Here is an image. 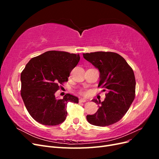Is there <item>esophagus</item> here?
I'll return each mask as SVG.
<instances>
[{
	"instance_id": "1",
	"label": "esophagus",
	"mask_w": 159,
	"mask_h": 159,
	"mask_svg": "<svg viewBox=\"0 0 159 159\" xmlns=\"http://www.w3.org/2000/svg\"><path fill=\"white\" fill-rule=\"evenodd\" d=\"M85 102H86V99H80V100H79V102H80V103H84Z\"/></svg>"
}]
</instances>
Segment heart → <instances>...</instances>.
I'll return each instance as SVG.
<instances>
[{
	"label": "heart",
	"mask_w": 159,
	"mask_h": 159,
	"mask_svg": "<svg viewBox=\"0 0 159 159\" xmlns=\"http://www.w3.org/2000/svg\"><path fill=\"white\" fill-rule=\"evenodd\" d=\"M80 93H81V95H87V94H88V91H84V90H81V91H80Z\"/></svg>",
	"instance_id": "1"
}]
</instances>
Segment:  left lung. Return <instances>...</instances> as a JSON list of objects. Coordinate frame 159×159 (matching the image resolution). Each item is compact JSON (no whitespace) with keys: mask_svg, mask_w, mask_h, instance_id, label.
<instances>
[{"mask_svg":"<svg viewBox=\"0 0 159 159\" xmlns=\"http://www.w3.org/2000/svg\"><path fill=\"white\" fill-rule=\"evenodd\" d=\"M83 56L99 70L98 87L107 91L103 102L92 100L99 105V108L95 114L86 116L88 121L99 127L118 122L125 115L135 97L136 81L133 69L121 56L115 52H95Z\"/></svg>","mask_w":159,"mask_h":159,"instance_id":"1","label":"left lung"}]
</instances>
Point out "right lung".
<instances>
[{
    "label": "right lung",
    "instance_id": "1",
    "mask_svg": "<svg viewBox=\"0 0 159 159\" xmlns=\"http://www.w3.org/2000/svg\"><path fill=\"white\" fill-rule=\"evenodd\" d=\"M79 54L48 51L32 58L20 75L21 96L31 117L44 125H57L67 117L68 102L78 103V98L67 93L55 97L59 85L68 81L71 70L78 64Z\"/></svg>",
    "mask_w": 159,
    "mask_h": 159
}]
</instances>
